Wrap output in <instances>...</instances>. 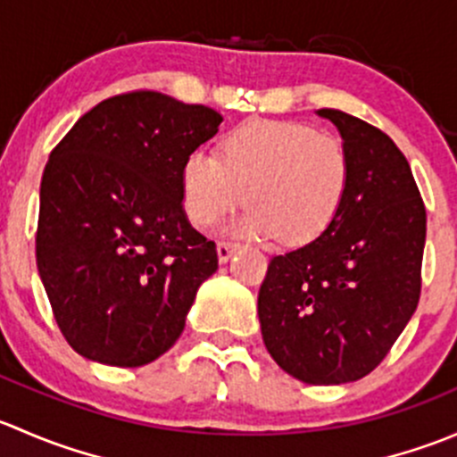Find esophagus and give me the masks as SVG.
Here are the masks:
<instances>
[{
	"label": "esophagus",
	"instance_id": "1",
	"mask_svg": "<svg viewBox=\"0 0 457 457\" xmlns=\"http://www.w3.org/2000/svg\"><path fill=\"white\" fill-rule=\"evenodd\" d=\"M238 250L237 243H228V241H219L216 243V254H219L220 262H228L229 256Z\"/></svg>",
	"mask_w": 457,
	"mask_h": 457
}]
</instances>
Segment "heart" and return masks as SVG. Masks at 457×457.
<instances>
[{"label":"heart","instance_id":"1","mask_svg":"<svg viewBox=\"0 0 457 457\" xmlns=\"http://www.w3.org/2000/svg\"><path fill=\"white\" fill-rule=\"evenodd\" d=\"M352 183L347 147L298 121H254L210 150L187 154L181 199L196 228H210L247 199L250 210L229 225L247 237L310 243L336 220Z\"/></svg>","mask_w":457,"mask_h":457}]
</instances>
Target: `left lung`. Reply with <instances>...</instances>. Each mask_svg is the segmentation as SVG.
I'll list each match as a JSON object with an SVG mask.
<instances>
[{"mask_svg": "<svg viewBox=\"0 0 457 457\" xmlns=\"http://www.w3.org/2000/svg\"><path fill=\"white\" fill-rule=\"evenodd\" d=\"M318 114L347 147V199L320 237L271 258L258 320L280 370L307 385H343L376 370L416 312L427 210L385 132L340 110Z\"/></svg>", "mask_w": 457, "mask_h": 457, "instance_id": "left-lung-1", "label": "left lung"}]
</instances>
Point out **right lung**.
I'll return each mask as SVG.
<instances>
[{
  "mask_svg": "<svg viewBox=\"0 0 457 457\" xmlns=\"http://www.w3.org/2000/svg\"><path fill=\"white\" fill-rule=\"evenodd\" d=\"M220 121L207 105L126 92L95 105L50 152L37 270L63 338L87 361H156L219 270L214 241L183 210L181 168Z\"/></svg>",
  "mask_w": 457,
  "mask_h": 457,
  "instance_id": "add662e5",
  "label": "right lung"
}]
</instances>
